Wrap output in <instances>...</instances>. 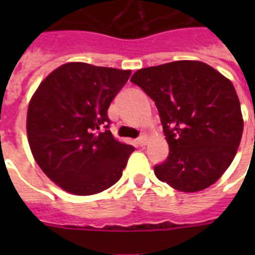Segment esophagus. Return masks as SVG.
I'll use <instances>...</instances> for the list:
<instances>
[{
  "mask_svg": "<svg viewBox=\"0 0 255 255\" xmlns=\"http://www.w3.org/2000/svg\"><path fill=\"white\" fill-rule=\"evenodd\" d=\"M136 143H137V145H140V147H143V145H145V144H147V136L141 135L139 137V139L136 140Z\"/></svg>",
  "mask_w": 255,
  "mask_h": 255,
  "instance_id": "34e87169",
  "label": "esophagus"
}]
</instances>
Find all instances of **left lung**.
I'll return each instance as SVG.
<instances>
[{"label":"left lung","mask_w":255,"mask_h":255,"mask_svg":"<svg viewBox=\"0 0 255 255\" xmlns=\"http://www.w3.org/2000/svg\"><path fill=\"white\" fill-rule=\"evenodd\" d=\"M155 102L169 155L155 165L160 181L198 192L221 177L237 153L244 131L236 88L198 61L137 70L131 78Z\"/></svg>","instance_id":"8db88e82"}]
</instances>
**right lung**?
<instances>
[{
	"label": "right lung",
	"instance_id": "1",
	"mask_svg": "<svg viewBox=\"0 0 255 255\" xmlns=\"http://www.w3.org/2000/svg\"><path fill=\"white\" fill-rule=\"evenodd\" d=\"M129 75V70L66 63L42 82L30 100V149L62 189L88 196L122 177L135 148L114 139L107 111Z\"/></svg>",
	"mask_w": 255,
	"mask_h": 255
}]
</instances>
